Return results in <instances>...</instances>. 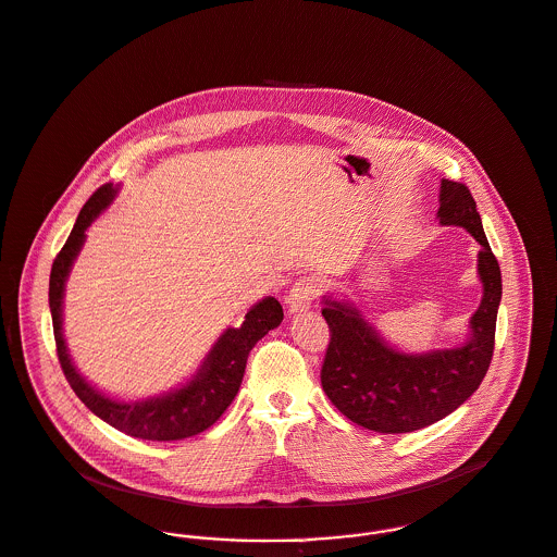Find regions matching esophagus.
Here are the masks:
<instances>
[{
    "mask_svg": "<svg viewBox=\"0 0 557 557\" xmlns=\"http://www.w3.org/2000/svg\"><path fill=\"white\" fill-rule=\"evenodd\" d=\"M315 295V282L313 277H299L288 295V311L299 313L311 306V299Z\"/></svg>",
    "mask_w": 557,
    "mask_h": 557,
    "instance_id": "1",
    "label": "esophagus"
}]
</instances>
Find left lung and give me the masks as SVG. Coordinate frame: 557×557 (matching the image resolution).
I'll return each instance as SVG.
<instances>
[{
	"label": "left lung",
	"instance_id": "8db88e82",
	"mask_svg": "<svg viewBox=\"0 0 557 557\" xmlns=\"http://www.w3.org/2000/svg\"><path fill=\"white\" fill-rule=\"evenodd\" d=\"M437 220L442 226L466 228L481 246L483 299L470 318L463 344L421 355L401 352L355 304L322 299V315L331 331L320 371L322 388L346 419L371 432H417L448 417L481 386L494 357L502 273L470 189L442 180Z\"/></svg>",
	"mask_w": 557,
	"mask_h": 557
}]
</instances>
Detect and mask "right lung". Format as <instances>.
<instances>
[{
	"mask_svg": "<svg viewBox=\"0 0 557 557\" xmlns=\"http://www.w3.org/2000/svg\"><path fill=\"white\" fill-rule=\"evenodd\" d=\"M120 187L113 184L100 187L81 209L76 224L58 253L51 280H49V308L53 318V333L58 344V357L62 363L65 380L70 382L76 397L102 421L115 430L140 440H184L189 435L209 430L224 410L233 404L248 363L249 350L258 339H262L271 329L280 326L284 311L277 299L264 297L246 313V320L237 329H226L218 342L211 346L209 355L200 363L196 373L164 395L122 401L104 395L94 384H89L72 363L63 339V290L70 269L85 244V231L91 222L113 202Z\"/></svg>",
	"mask_w": 557,
	"mask_h": 557,
	"instance_id": "right-lung-1",
	"label": "right lung"
}]
</instances>
